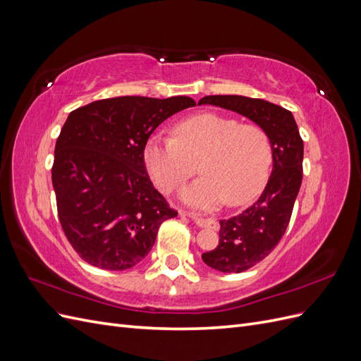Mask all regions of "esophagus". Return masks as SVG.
Returning a JSON list of instances; mask_svg holds the SVG:
<instances>
[{
    "instance_id": "esophagus-1",
    "label": "esophagus",
    "mask_w": 361,
    "mask_h": 361,
    "mask_svg": "<svg viewBox=\"0 0 361 361\" xmlns=\"http://www.w3.org/2000/svg\"><path fill=\"white\" fill-rule=\"evenodd\" d=\"M182 215H187L191 221L195 223V226L199 227H209V228H218V223L214 220V218H204V216H199L197 214H190L182 211Z\"/></svg>"
}]
</instances>
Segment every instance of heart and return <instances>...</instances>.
Segmentation results:
<instances>
[{
	"label": "heart",
	"mask_w": 361,
	"mask_h": 361,
	"mask_svg": "<svg viewBox=\"0 0 361 361\" xmlns=\"http://www.w3.org/2000/svg\"><path fill=\"white\" fill-rule=\"evenodd\" d=\"M174 137L147 140L146 169L162 192H173L195 173L203 176L182 191L183 200L214 209L227 202L241 206L264 190L272 166V145L257 125H241L215 113L195 114L174 128Z\"/></svg>",
	"instance_id": "b5f03b06"
}]
</instances>
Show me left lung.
I'll list each match as a JSON object with an SVG mask.
<instances>
[{
  "mask_svg": "<svg viewBox=\"0 0 361 361\" xmlns=\"http://www.w3.org/2000/svg\"><path fill=\"white\" fill-rule=\"evenodd\" d=\"M215 105L253 120L272 145V173L260 197L239 215L220 221V243L202 255L220 272H243L264 260L285 235L302 180L304 145L292 113L264 99L238 94L204 96Z\"/></svg>",
  "mask_w": 361,
  "mask_h": 361,
  "instance_id": "1",
  "label": "left lung"
}]
</instances>
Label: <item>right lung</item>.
<instances>
[{
    "mask_svg": "<svg viewBox=\"0 0 361 361\" xmlns=\"http://www.w3.org/2000/svg\"><path fill=\"white\" fill-rule=\"evenodd\" d=\"M194 105L188 96H120L69 114L54 150L52 185L63 232L87 264L135 267L159 226L178 216L152 183L143 152L164 120Z\"/></svg>",
    "mask_w": 361,
    "mask_h": 361,
    "instance_id": "add662e5",
    "label": "right lung"
}]
</instances>
